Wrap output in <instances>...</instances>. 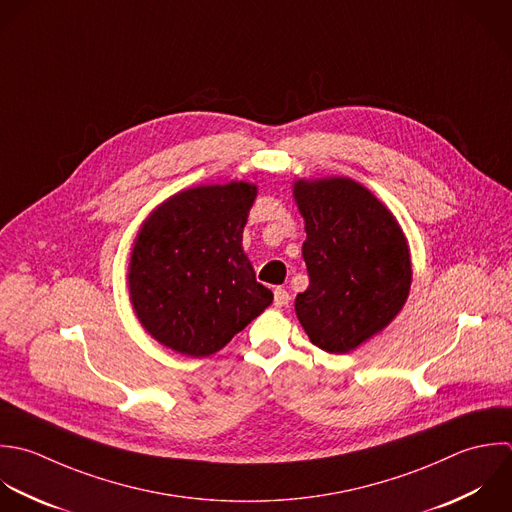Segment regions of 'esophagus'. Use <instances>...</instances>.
<instances>
[{
	"instance_id": "1",
	"label": "esophagus",
	"mask_w": 512,
	"mask_h": 512,
	"mask_svg": "<svg viewBox=\"0 0 512 512\" xmlns=\"http://www.w3.org/2000/svg\"><path fill=\"white\" fill-rule=\"evenodd\" d=\"M273 293H275V307H287L289 305L291 297L283 287H277Z\"/></svg>"
}]
</instances>
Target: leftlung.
<instances>
[{
    "instance_id": "obj_1",
    "label": "left lung",
    "mask_w": 512,
    "mask_h": 512,
    "mask_svg": "<svg viewBox=\"0 0 512 512\" xmlns=\"http://www.w3.org/2000/svg\"><path fill=\"white\" fill-rule=\"evenodd\" d=\"M293 197L305 219L309 273L295 313L313 345L345 355L381 333L407 303L409 241L389 207L351 177L297 179Z\"/></svg>"
}]
</instances>
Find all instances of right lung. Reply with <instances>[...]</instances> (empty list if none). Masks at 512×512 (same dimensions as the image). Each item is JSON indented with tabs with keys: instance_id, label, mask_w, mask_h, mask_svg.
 <instances>
[{
	"instance_id": "right-lung-1",
	"label": "right lung",
	"mask_w": 512,
	"mask_h": 512,
	"mask_svg": "<svg viewBox=\"0 0 512 512\" xmlns=\"http://www.w3.org/2000/svg\"><path fill=\"white\" fill-rule=\"evenodd\" d=\"M257 185L183 189L141 223L127 289L141 327L185 357H209L259 317L273 293L257 283L243 229Z\"/></svg>"
}]
</instances>
